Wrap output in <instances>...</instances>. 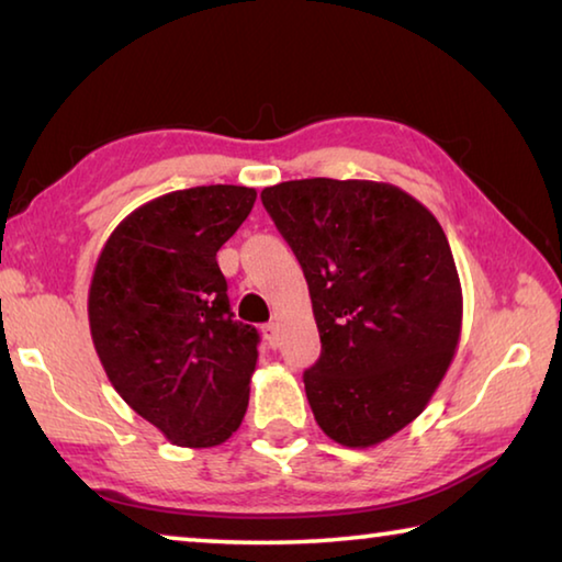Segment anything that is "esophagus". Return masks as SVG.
Returning <instances> with one entry per match:
<instances>
[{
	"label": "esophagus",
	"mask_w": 562,
	"mask_h": 562,
	"mask_svg": "<svg viewBox=\"0 0 562 562\" xmlns=\"http://www.w3.org/2000/svg\"><path fill=\"white\" fill-rule=\"evenodd\" d=\"M262 337L272 349L278 347L280 345V325H278V322H268V325L262 327Z\"/></svg>",
	"instance_id": "34e87169"
}]
</instances>
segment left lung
<instances>
[{
	"instance_id": "left-lung-1",
	"label": "left lung",
	"mask_w": 562,
	"mask_h": 562,
	"mask_svg": "<svg viewBox=\"0 0 562 562\" xmlns=\"http://www.w3.org/2000/svg\"><path fill=\"white\" fill-rule=\"evenodd\" d=\"M260 198L310 288L322 355L304 392L319 429L349 449L386 441L431 402L461 339L443 227L376 180H288Z\"/></svg>"
}]
</instances>
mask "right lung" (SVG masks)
I'll return each instance as SVG.
<instances>
[{
    "instance_id": "obj_1",
    "label": "right lung",
    "mask_w": 562,
    "mask_h": 562,
    "mask_svg": "<svg viewBox=\"0 0 562 562\" xmlns=\"http://www.w3.org/2000/svg\"><path fill=\"white\" fill-rule=\"evenodd\" d=\"M255 188L173 190L123 217L89 288V327L109 382L176 446L207 449L243 424L258 329L237 322L215 255Z\"/></svg>"
}]
</instances>
